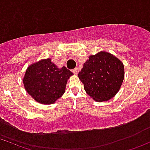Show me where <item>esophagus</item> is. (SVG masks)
I'll return each instance as SVG.
<instances>
[{"instance_id":"1","label":"esophagus","mask_w":150,"mask_h":150,"mask_svg":"<svg viewBox=\"0 0 150 150\" xmlns=\"http://www.w3.org/2000/svg\"><path fill=\"white\" fill-rule=\"evenodd\" d=\"M72 72H73V73L75 74V75H78V69H77V68H75V69H72Z\"/></svg>"}]
</instances>
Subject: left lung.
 <instances>
[{
    "instance_id": "left-lung-1",
    "label": "left lung",
    "mask_w": 150,
    "mask_h": 150,
    "mask_svg": "<svg viewBox=\"0 0 150 150\" xmlns=\"http://www.w3.org/2000/svg\"><path fill=\"white\" fill-rule=\"evenodd\" d=\"M124 65L107 51L91 55L78 73L86 93L94 101L106 102L114 97L124 79Z\"/></svg>"
}]
</instances>
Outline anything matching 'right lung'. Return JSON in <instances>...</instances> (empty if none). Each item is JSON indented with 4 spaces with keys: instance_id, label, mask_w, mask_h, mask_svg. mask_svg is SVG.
I'll return each instance as SVG.
<instances>
[{
    "instance_id": "right-lung-1",
    "label": "right lung",
    "mask_w": 150,
    "mask_h": 150,
    "mask_svg": "<svg viewBox=\"0 0 150 150\" xmlns=\"http://www.w3.org/2000/svg\"><path fill=\"white\" fill-rule=\"evenodd\" d=\"M72 72L63 66L58 67L50 58L30 64L26 69L23 84L26 91L41 104H52L62 97Z\"/></svg>"
}]
</instances>
